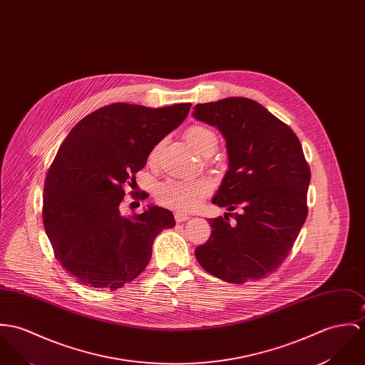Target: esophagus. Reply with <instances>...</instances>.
I'll return each mask as SVG.
<instances>
[{
  "instance_id": "1",
  "label": "esophagus",
  "mask_w": 365,
  "mask_h": 365,
  "mask_svg": "<svg viewBox=\"0 0 365 365\" xmlns=\"http://www.w3.org/2000/svg\"><path fill=\"white\" fill-rule=\"evenodd\" d=\"M174 217H175V222H178V223L190 220V216H188L187 213H182V212H175V213H174Z\"/></svg>"
}]
</instances>
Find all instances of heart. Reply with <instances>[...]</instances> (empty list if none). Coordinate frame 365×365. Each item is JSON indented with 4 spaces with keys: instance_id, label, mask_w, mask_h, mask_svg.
<instances>
[{
    "instance_id": "1",
    "label": "heart",
    "mask_w": 365,
    "mask_h": 365,
    "mask_svg": "<svg viewBox=\"0 0 365 365\" xmlns=\"http://www.w3.org/2000/svg\"><path fill=\"white\" fill-rule=\"evenodd\" d=\"M185 139L195 152L205 155L217 148V136L212 130L203 125H192L185 131ZM158 148L150 152L149 160L155 162ZM212 184L207 180H174L170 178L159 184L155 197L156 200L171 209L177 210H192L198 206L200 200L209 195Z\"/></svg>"
}]
</instances>
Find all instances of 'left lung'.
Masks as SVG:
<instances>
[{
	"instance_id": "1",
	"label": "left lung",
	"mask_w": 365,
	"mask_h": 365,
	"mask_svg": "<svg viewBox=\"0 0 365 365\" xmlns=\"http://www.w3.org/2000/svg\"><path fill=\"white\" fill-rule=\"evenodd\" d=\"M194 117L226 138L229 170L213 198L227 215L209 219L199 265L234 284L264 279L289 257L307 219L311 170L297 135L255 100L200 103Z\"/></svg>"
}]
</instances>
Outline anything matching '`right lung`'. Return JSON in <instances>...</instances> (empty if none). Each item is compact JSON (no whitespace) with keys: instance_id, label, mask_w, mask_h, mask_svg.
Wrapping results in <instances>:
<instances>
[{"instance_id":"right-lung-1","label":"right lung","mask_w":365,"mask_h":365,"mask_svg":"<svg viewBox=\"0 0 365 365\" xmlns=\"http://www.w3.org/2000/svg\"><path fill=\"white\" fill-rule=\"evenodd\" d=\"M190 108L191 103L162 108L113 103L66 135L46 174L43 225L56 259L79 283L123 287L148 266L158 234L175 226L163 207L124 217L120 205L152 149Z\"/></svg>"}]
</instances>
